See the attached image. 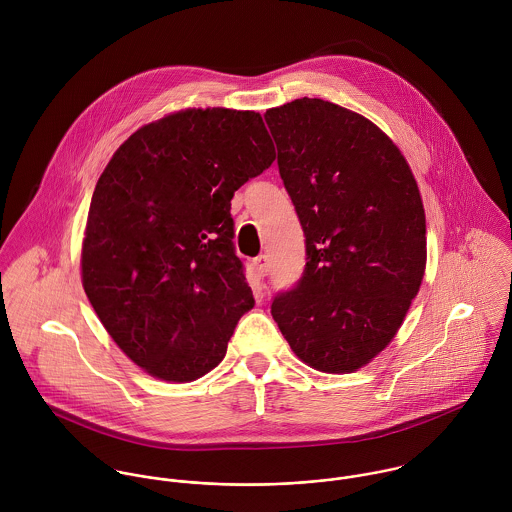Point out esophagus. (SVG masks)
Wrapping results in <instances>:
<instances>
[{"label": "esophagus", "instance_id": "1", "mask_svg": "<svg viewBox=\"0 0 512 512\" xmlns=\"http://www.w3.org/2000/svg\"><path fill=\"white\" fill-rule=\"evenodd\" d=\"M254 268H256V272H258V276L264 278V276L268 274V270H270V260H268V256H266V254L258 256V258L254 260Z\"/></svg>", "mask_w": 512, "mask_h": 512}]
</instances>
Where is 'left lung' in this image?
Masks as SVG:
<instances>
[{
	"mask_svg": "<svg viewBox=\"0 0 512 512\" xmlns=\"http://www.w3.org/2000/svg\"><path fill=\"white\" fill-rule=\"evenodd\" d=\"M264 120L307 256L272 317L303 363L353 372L394 339L424 280L416 179L378 126L333 102L297 98Z\"/></svg>",
	"mask_w": 512,
	"mask_h": 512,
	"instance_id": "obj_1",
	"label": "left lung"
}]
</instances>
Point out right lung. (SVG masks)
<instances>
[{"mask_svg":"<svg viewBox=\"0 0 512 512\" xmlns=\"http://www.w3.org/2000/svg\"><path fill=\"white\" fill-rule=\"evenodd\" d=\"M276 159L256 112L189 108L132 134L100 175L82 240V286L116 345L161 380L224 359L254 307L230 199Z\"/></svg>","mask_w":512,"mask_h":512,"instance_id":"obj_1","label":"right lung"}]
</instances>
